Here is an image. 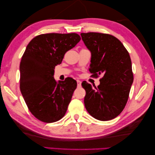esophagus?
Wrapping results in <instances>:
<instances>
[{"mask_svg":"<svg viewBox=\"0 0 155 155\" xmlns=\"http://www.w3.org/2000/svg\"><path fill=\"white\" fill-rule=\"evenodd\" d=\"M77 86H78V87H81V81H79V80H77Z\"/></svg>","mask_w":155,"mask_h":155,"instance_id":"1","label":"esophagus"}]
</instances>
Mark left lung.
Here are the masks:
<instances>
[{
    "instance_id": "1",
    "label": "left lung",
    "mask_w": 155,
    "mask_h": 155,
    "mask_svg": "<svg viewBox=\"0 0 155 155\" xmlns=\"http://www.w3.org/2000/svg\"><path fill=\"white\" fill-rule=\"evenodd\" d=\"M81 35L91 52L89 71L96 77L103 75L97 87L93 88L86 81L82 83L86 91L85 108L97 120L113 119L126 106L133 83L129 53L123 43L113 35L99 32Z\"/></svg>"
}]
</instances>
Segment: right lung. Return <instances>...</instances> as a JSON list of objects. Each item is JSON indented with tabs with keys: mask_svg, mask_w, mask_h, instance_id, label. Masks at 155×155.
Returning <instances> with one entry per match:
<instances>
[{
	"mask_svg": "<svg viewBox=\"0 0 155 155\" xmlns=\"http://www.w3.org/2000/svg\"><path fill=\"white\" fill-rule=\"evenodd\" d=\"M81 40L77 33H47L33 38L20 63V89L28 108L47 123L64 116L77 86L72 78L54 79V68Z\"/></svg>",
	"mask_w": 155,
	"mask_h": 155,
	"instance_id": "obj_1",
	"label": "right lung"
}]
</instances>
